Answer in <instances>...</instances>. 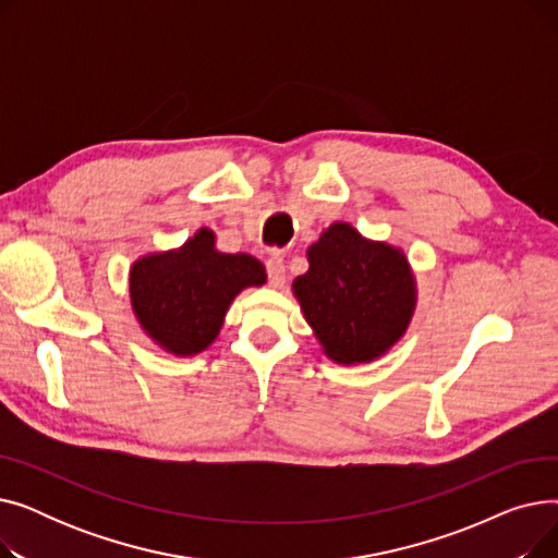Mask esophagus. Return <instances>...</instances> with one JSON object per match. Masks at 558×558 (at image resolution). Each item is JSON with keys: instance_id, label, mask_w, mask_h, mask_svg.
Returning <instances> with one entry per match:
<instances>
[{"instance_id": "obj_1", "label": "esophagus", "mask_w": 558, "mask_h": 558, "mask_svg": "<svg viewBox=\"0 0 558 558\" xmlns=\"http://www.w3.org/2000/svg\"><path fill=\"white\" fill-rule=\"evenodd\" d=\"M267 278L274 287H282L284 284V257L280 251H271L267 257Z\"/></svg>"}]
</instances>
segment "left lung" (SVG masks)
<instances>
[{
  "mask_svg": "<svg viewBox=\"0 0 558 558\" xmlns=\"http://www.w3.org/2000/svg\"><path fill=\"white\" fill-rule=\"evenodd\" d=\"M307 257L310 271L294 280V294L328 357L371 362L402 337L414 312V278L400 251L332 223Z\"/></svg>",
  "mask_w": 558,
  "mask_h": 558,
  "instance_id": "8db88e82",
  "label": "left lung"
}]
</instances>
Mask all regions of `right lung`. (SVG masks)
Instances as JSON below:
<instances>
[{"mask_svg":"<svg viewBox=\"0 0 558 558\" xmlns=\"http://www.w3.org/2000/svg\"><path fill=\"white\" fill-rule=\"evenodd\" d=\"M267 280L246 255L215 251L213 230H198L181 251L133 264L131 301L142 328L175 355H194L217 337L230 301Z\"/></svg>","mask_w":558,"mask_h":558,"instance_id":"1","label":"right lung"}]
</instances>
